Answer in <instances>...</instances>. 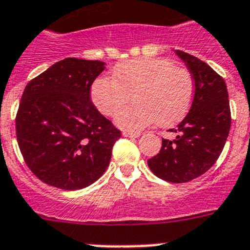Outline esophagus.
I'll return each mask as SVG.
<instances>
[{
	"instance_id": "1",
	"label": "esophagus",
	"mask_w": 250,
	"mask_h": 250,
	"mask_svg": "<svg viewBox=\"0 0 250 250\" xmlns=\"http://www.w3.org/2000/svg\"><path fill=\"white\" fill-rule=\"evenodd\" d=\"M123 136L129 138H138L141 136V133H136V132H123Z\"/></svg>"
}]
</instances>
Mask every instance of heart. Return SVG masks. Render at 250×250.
Returning a JSON list of instances; mask_svg holds the SVG:
<instances>
[{"label":"heart","instance_id":"heart-1","mask_svg":"<svg viewBox=\"0 0 250 250\" xmlns=\"http://www.w3.org/2000/svg\"><path fill=\"white\" fill-rule=\"evenodd\" d=\"M195 83L190 71L166 58H141L117 65L112 77L98 78L90 89L97 109L117 116L119 127L137 131L158 122L162 127L177 123L188 112Z\"/></svg>","mask_w":250,"mask_h":250}]
</instances>
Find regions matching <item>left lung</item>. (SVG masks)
I'll list each match as a JSON object with an SVG mask.
<instances>
[{"label":"left lung","instance_id":"left-lung-1","mask_svg":"<svg viewBox=\"0 0 250 250\" xmlns=\"http://www.w3.org/2000/svg\"><path fill=\"white\" fill-rule=\"evenodd\" d=\"M194 78L195 93L188 116L176 128L175 140L149 158V170L165 181L181 184L201 176L215 164L229 134L231 116L224 79L206 62L181 50L175 51Z\"/></svg>","mask_w":250,"mask_h":250}]
</instances>
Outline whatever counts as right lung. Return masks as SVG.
Segmentation results:
<instances>
[{
  "mask_svg": "<svg viewBox=\"0 0 250 250\" xmlns=\"http://www.w3.org/2000/svg\"><path fill=\"white\" fill-rule=\"evenodd\" d=\"M105 62L66 58L30 80L16 114V137L35 176L79 190L105 172L121 131L90 101Z\"/></svg>",
  "mask_w": 250,
  "mask_h": 250,
  "instance_id": "add662e5",
  "label": "right lung"
}]
</instances>
